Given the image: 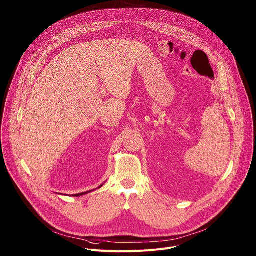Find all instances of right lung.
Returning <instances> with one entry per match:
<instances>
[{"label": "right lung", "instance_id": "right-lung-1", "mask_svg": "<svg viewBox=\"0 0 256 256\" xmlns=\"http://www.w3.org/2000/svg\"><path fill=\"white\" fill-rule=\"evenodd\" d=\"M103 184H101V186H100L99 188H101V186H102ZM97 188H96V190H97ZM93 190H89V192H81V194H72V196H76V198H77V196H81L87 194H89V192H93ZM58 194H62H62H58ZM64 196H66V194H64Z\"/></svg>", "mask_w": 256, "mask_h": 256}]
</instances>
